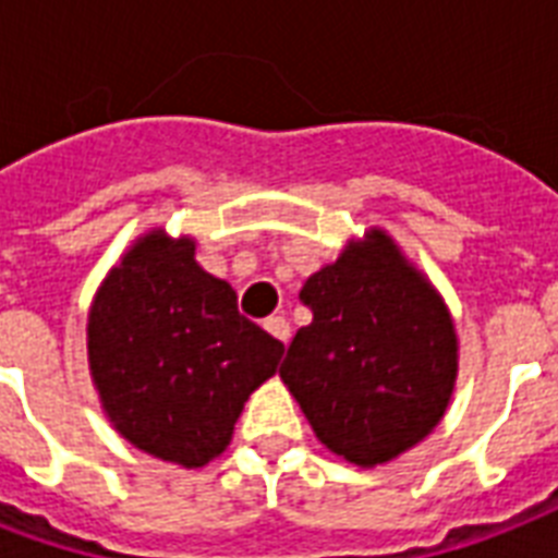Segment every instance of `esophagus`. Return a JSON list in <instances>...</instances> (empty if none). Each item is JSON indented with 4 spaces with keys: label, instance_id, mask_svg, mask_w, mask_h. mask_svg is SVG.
Instances as JSON below:
<instances>
[{
    "label": "esophagus",
    "instance_id": "1",
    "mask_svg": "<svg viewBox=\"0 0 558 558\" xmlns=\"http://www.w3.org/2000/svg\"><path fill=\"white\" fill-rule=\"evenodd\" d=\"M265 328L276 340H282L284 347H288V340H291V323H288V319L279 317V314H276V317H267Z\"/></svg>",
    "mask_w": 558,
    "mask_h": 558
}]
</instances>
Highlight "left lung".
<instances>
[{
    "mask_svg": "<svg viewBox=\"0 0 558 558\" xmlns=\"http://www.w3.org/2000/svg\"><path fill=\"white\" fill-rule=\"evenodd\" d=\"M311 323L293 335L282 381L328 451L387 463L442 418L457 378L451 314L381 230L349 244L300 291Z\"/></svg>",
    "mask_w": 558,
    "mask_h": 558,
    "instance_id": "1",
    "label": "left lung"
}]
</instances>
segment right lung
Segmentation results:
<instances>
[{
  "mask_svg": "<svg viewBox=\"0 0 558 558\" xmlns=\"http://www.w3.org/2000/svg\"><path fill=\"white\" fill-rule=\"evenodd\" d=\"M89 369L116 430L185 469L230 445L241 408L284 347L239 314L194 262V241L150 232L104 279L86 323Z\"/></svg>",
  "mask_w": 558,
  "mask_h": 558,
  "instance_id": "obj_1",
  "label": "right lung"
}]
</instances>
